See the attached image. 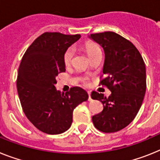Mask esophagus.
<instances>
[{"instance_id": "obj_1", "label": "esophagus", "mask_w": 160, "mask_h": 160, "mask_svg": "<svg viewBox=\"0 0 160 160\" xmlns=\"http://www.w3.org/2000/svg\"><path fill=\"white\" fill-rule=\"evenodd\" d=\"M88 101H92V98H91V92L88 91Z\"/></svg>"}]
</instances>
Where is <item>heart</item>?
Instances as JSON below:
<instances>
[{"label": "heart", "mask_w": 160, "mask_h": 160, "mask_svg": "<svg viewBox=\"0 0 160 160\" xmlns=\"http://www.w3.org/2000/svg\"><path fill=\"white\" fill-rule=\"evenodd\" d=\"M100 49L98 48V46L92 43H88L85 45V51H86L87 55L88 56V58L92 56L94 53H96L97 51H99ZM74 55V49L73 48H69L68 50L66 51L65 54H64V63L66 65H69L70 62H72V58H73Z\"/></svg>", "instance_id": "obj_1"}]
</instances>
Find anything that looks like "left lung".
Instances as JSON below:
<instances>
[{
    "mask_svg": "<svg viewBox=\"0 0 160 160\" xmlns=\"http://www.w3.org/2000/svg\"><path fill=\"white\" fill-rule=\"evenodd\" d=\"M88 37L104 50L105 78L101 84L111 92L109 98L92 92L91 98L103 104V111L92 117V123L102 132H117L133 120L141 108L146 88L145 62L136 47L115 32L95 33Z\"/></svg>",
    "mask_w": 160,
    "mask_h": 160,
    "instance_id": "8db88e82",
    "label": "left lung"
}]
</instances>
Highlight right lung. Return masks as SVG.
<instances>
[{
  "label": "right lung",
  "mask_w": 160,
  "mask_h": 160,
  "mask_svg": "<svg viewBox=\"0 0 160 160\" xmlns=\"http://www.w3.org/2000/svg\"><path fill=\"white\" fill-rule=\"evenodd\" d=\"M80 35L45 32L24 53L18 72L17 89L23 112L32 123L48 134L66 132L72 123L74 109L88 100L87 92L73 87L57 90L56 77L66 71L64 54Z\"/></svg>",
  "instance_id": "add662e5"
}]
</instances>
